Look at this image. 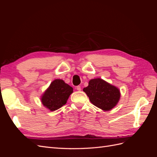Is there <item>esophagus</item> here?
<instances>
[{
    "label": "esophagus",
    "mask_w": 157,
    "mask_h": 157,
    "mask_svg": "<svg viewBox=\"0 0 157 157\" xmlns=\"http://www.w3.org/2000/svg\"><path fill=\"white\" fill-rule=\"evenodd\" d=\"M76 88H77V90H78V91H80V90H81V87H80V86H77Z\"/></svg>",
    "instance_id": "1"
}]
</instances>
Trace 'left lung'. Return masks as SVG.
<instances>
[{"label": "left lung", "mask_w": 157, "mask_h": 157, "mask_svg": "<svg viewBox=\"0 0 157 157\" xmlns=\"http://www.w3.org/2000/svg\"><path fill=\"white\" fill-rule=\"evenodd\" d=\"M83 91L93 105L103 111L115 107L121 98L119 89L99 78L90 80Z\"/></svg>", "instance_id": "1"}]
</instances>
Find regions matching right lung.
<instances>
[{"label":"right lung","instance_id":"right-lung-1","mask_svg":"<svg viewBox=\"0 0 157 157\" xmlns=\"http://www.w3.org/2000/svg\"><path fill=\"white\" fill-rule=\"evenodd\" d=\"M73 92V88L63 80L56 79L42 96V103L50 111H56L67 103Z\"/></svg>","mask_w":157,"mask_h":157}]
</instances>
